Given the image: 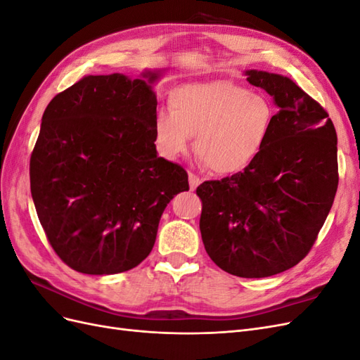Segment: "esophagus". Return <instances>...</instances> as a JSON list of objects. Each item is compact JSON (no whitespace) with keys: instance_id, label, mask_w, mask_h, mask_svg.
<instances>
[{"instance_id":"obj_1","label":"esophagus","mask_w":360,"mask_h":360,"mask_svg":"<svg viewBox=\"0 0 360 360\" xmlns=\"http://www.w3.org/2000/svg\"><path fill=\"white\" fill-rule=\"evenodd\" d=\"M200 183H201V179L198 176H195L193 172H189V188H191V191L197 189L200 186Z\"/></svg>"}]
</instances>
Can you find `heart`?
Returning <instances> with one entry per match:
<instances>
[{"label": "heart", "mask_w": 360, "mask_h": 360, "mask_svg": "<svg viewBox=\"0 0 360 360\" xmlns=\"http://www.w3.org/2000/svg\"><path fill=\"white\" fill-rule=\"evenodd\" d=\"M171 110L155 117L160 153L168 159L195 151L213 172L246 169L267 144L276 111L263 93L226 81L184 85L171 94Z\"/></svg>", "instance_id": "heart-1"}]
</instances>
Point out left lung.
<instances>
[{"instance_id": "obj_1", "label": "left lung", "mask_w": 360, "mask_h": 360, "mask_svg": "<svg viewBox=\"0 0 360 360\" xmlns=\"http://www.w3.org/2000/svg\"><path fill=\"white\" fill-rule=\"evenodd\" d=\"M279 111L259 156L231 177L204 181L200 230L228 274L267 278L311 250L338 189L336 130L323 106L287 76L246 70Z\"/></svg>"}]
</instances>
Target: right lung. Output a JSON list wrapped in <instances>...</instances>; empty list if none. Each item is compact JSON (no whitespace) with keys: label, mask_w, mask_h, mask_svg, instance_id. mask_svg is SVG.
<instances>
[{"label":"right lung","mask_w":360,"mask_h":360,"mask_svg":"<svg viewBox=\"0 0 360 360\" xmlns=\"http://www.w3.org/2000/svg\"><path fill=\"white\" fill-rule=\"evenodd\" d=\"M160 75L84 76L43 112L30 159L32 201L52 249L81 274L136 267L168 202L189 191L188 172L155 146L151 85Z\"/></svg>","instance_id":"add662e5"}]
</instances>
